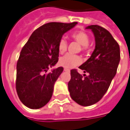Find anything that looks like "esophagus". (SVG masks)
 Here are the masks:
<instances>
[{"mask_svg":"<svg viewBox=\"0 0 130 130\" xmlns=\"http://www.w3.org/2000/svg\"><path fill=\"white\" fill-rule=\"evenodd\" d=\"M64 71H67V72H69L70 70H69V69H68V68H64Z\"/></svg>","mask_w":130,"mask_h":130,"instance_id":"1","label":"esophagus"}]
</instances>
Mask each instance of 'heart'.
Here are the masks:
<instances>
[{
  "label": "heart",
  "mask_w": 130,
  "mask_h": 130,
  "mask_svg": "<svg viewBox=\"0 0 130 130\" xmlns=\"http://www.w3.org/2000/svg\"><path fill=\"white\" fill-rule=\"evenodd\" d=\"M72 38L80 45L82 50H86L89 43V36L86 32L76 31L71 35ZM68 48V43L65 38H61L58 43V51L59 54H64ZM82 63V58L78 55L68 54L61 57L59 59L60 65L66 68H71Z\"/></svg>",
  "instance_id": "obj_1"
}]
</instances>
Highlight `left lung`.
<instances>
[{
    "label": "left lung",
    "instance_id": "1",
    "mask_svg": "<svg viewBox=\"0 0 130 130\" xmlns=\"http://www.w3.org/2000/svg\"><path fill=\"white\" fill-rule=\"evenodd\" d=\"M95 38V48L91 57L79 68L88 76L71 71L68 90L71 98L82 106L98 103L103 97L116 75L120 61V48L116 40L106 29L99 25H90Z\"/></svg>",
    "mask_w": 130,
    "mask_h": 130
}]
</instances>
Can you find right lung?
Instances as JSON below:
<instances>
[{"label":"right lung","mask_w":130,"mask_h":130,"mask_svg":"<svg viewBox=\"0 0 130 130\" xmlns=\"http://www.w3.org/2000/svg\"><path fill=\"white\" fill-rule=\"evenodd\" d=\"M77 22H49L32 33L22 48L17 64L16 89L21 102L29 108L38 109L52 96L54 85L62 67L47 73L58 62V43Z\"/></svg>","instance_id":"right-lung-1"}]
</instances>
